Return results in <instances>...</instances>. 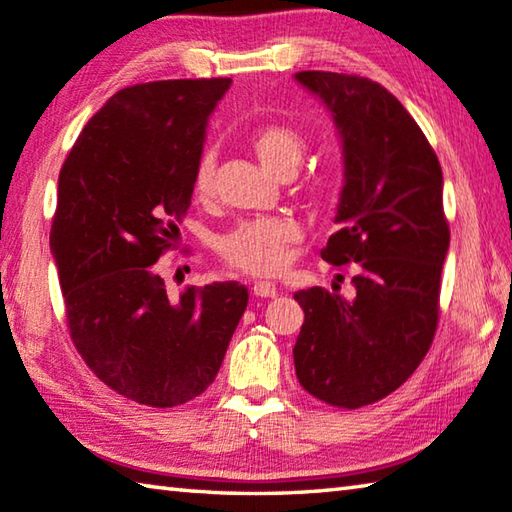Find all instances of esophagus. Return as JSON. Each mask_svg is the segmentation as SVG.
Instances as JSON below:
<instances>
[{
	"mask_svg": "<svg viewBox=\"0 0 512 512\" xmlns=\"http://www.w3.org/2000/svg\"><path fill=\"white\" fill-rule=\"evenodd\" d=\"M253 296L257 298H273L278 296V287L273 282H255L253 285Z\"/></svg>",
	"mask_w": 512,
	"mask_h": 512,
	"instance_id": "esophagus-1",
	"label": "esophagus"
}]
</instances>
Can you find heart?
<instances>
[{"label": "heart", "instance_id": "1", "mask_svg": "<svg viewBox=\"0 0 512 512\" xmlns=\"http://www.w3.org/2000/svg\"><path fill=\"white\" fill-rule=\"evenodd\" d=\"M253 150L262 164L275 177L296 173L305 154V141L296 129L287 125H269L259 129ZM198 196H209L214 186V159L205 154L198 161L196 180ZM300 241V225L291 218H257L241 223L237 230L218 241V250L227 264L253 275L280 273L291 259V248Z\"/></svg>", "mask_w": 512, "mask_h": 512}]
</instances>
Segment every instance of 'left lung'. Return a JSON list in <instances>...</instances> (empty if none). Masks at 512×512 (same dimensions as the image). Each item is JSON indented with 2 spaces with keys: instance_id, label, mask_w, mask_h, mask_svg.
<instances>
[{
  "instance_id": "1",
  "label": "left lung",
  "mask_w": 512,
  "mask_h": 512,
  "mask_svg": "<svg viewBox=\"0 0 512 512\" xmlns=\"http://www.w3.org/2000/svg\"><path fill=\"white\" fill-rule=\"evenodd\" d=\"M294 79L328 109L342 145L339 232L321 257L358 262L351 298L323 287L294 294L305 312L296 376L316 399L360 408L401 387L431 348L449 253L442 168L410 113L376 81L319 70Z\"/></svg>"
}]
</instances>
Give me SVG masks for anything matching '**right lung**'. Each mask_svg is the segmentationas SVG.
I'll return each mask as SVG.
<instances>
[{"mask_svg": "<svg viewBox=\"0 0 512 512\" xmlns=\"http://www.w3.org/2000/svg\"><path fill=\"white\" fill-rule=\"evenodd\" d=\"M232 79H170L107 100L59 175L50 232L72 342L125 399L173 408L214 383L248 305L239 282L166 294L159 255L180 230L207 125Z\"/></svg>", "mask_w": 512, "mask_h": 512, "instance_id": "right-lung-1", "label": "right lung"}]
</instances>
